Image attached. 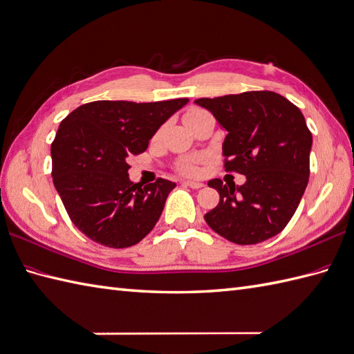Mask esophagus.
<instances>
[{
    "instance_id": "obj_1",
    "label": "esophagus",
    "mask_w": 354,
    "mask_h": 354,
    "mask_svg": "<svg viewBox=\"0 0 354 354\" xmlns=\"http://www.w3.org/2000/svg\"><path fill=\"white\" fill-rule=\"evenodd\" d=\"M184 185L190 187V188H194V190H197V188H202V187H203L202 183H196V180H184Z\"/></svg>"
}]
</instances>
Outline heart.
Returning <instances> with one entry per match:
<instances>
[{"instance_id": "obj_1", "label": "heart", "mask_w": 354, "mask_h": 354, "mask_svg": "<svg viewBox=\"0 0 354 354\" xmlns=\"http://www.w3.org/2000/svg\"><path fill=\"white\" fill-rule=\"evenodd\" d=\"M207 111H203V110H201V109H193V110H190L188 111L187 114H185V122H188V120H193V119H196V118H199V116H202V114H205ZM179 171L180 174H184V175H188V176H196V175H199V160H196V158H190V160H184V161H180V164H179Z\"/></svg>"}]
</instances>
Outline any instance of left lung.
<instances>
[{"label":"left lung","instance_id":"1","mask_svg":"<svg viewBox=\"0 0 354 354\" xmlns=\"http://www.w3.org/2000/svg\"><path fill=\"white\" fill-rule=\"evenodd\" d=\"M226 131L225 170L243 185L211 179L220 202L205 214L212 231L235 244H258L283 231L309 180L312 134L301 111L282 95L257 90L194 101Z\"/></svg>","mask_w":354,"mask_h":354}]
</instances>
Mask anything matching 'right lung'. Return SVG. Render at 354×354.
<instances>
[{
  "label": "right lung",
  "mask_w": 354,
  "mask_h": 354,
  "mask_svg": "<svg viewBox=\"0 0 354 354\" xmlns=\"http://www.w3.org/2000/svg\"><path fill=\"white\" fill-rule=\"evenodd\" d=\"M187 102L95 101L62 120L51 145L54 187L72 223L90 240L123 249L152 231L176 184L162 178L145 187L131 183L127 160L145 152Z\"/></svg>",
  "instance_id": "1"
}]
</instances>
